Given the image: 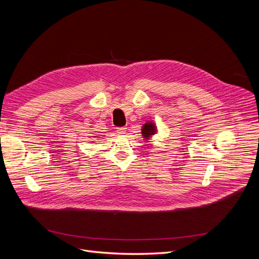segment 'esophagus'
Instances as JSON below:
<instances>
[{"label":"esophagus","mask_w":259,"mask_h":259,"mask_svg":"<svg viewBox=\"0 0 259 259\" xmlns=\"http://www.w3.org/2000/svg\"><path fill=\"white\" fill-rule=\"evenodd\" d=\"M125 132H126V127H119V128H116V133H117V134H120V135L125 134Z\"/></svg>","instance_id":"esophagus-1"}]
</instances>
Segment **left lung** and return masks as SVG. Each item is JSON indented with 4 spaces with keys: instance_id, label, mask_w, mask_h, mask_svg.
I'll return each instance as SVG.
<instances>
[{
    "instance_id": "obj_1",
    "label": "left lung",
    "mask_w": 259,
    "mask_h": 259,
    "mask_svg": "<svg viewBox=\"0 0 259 259\" xmlns=\"http://www.w3.org/2000/svg\"><path fill=\"white\" fill-rule=\"evenodd\" d=\"M158 134V127L153 121H146V123L142 126V135L146 142L150 143V139Z\"/></svg>"
}]
</instances>
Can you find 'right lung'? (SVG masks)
<instances>
[{"label":"right lung","instance_id":"1","mask_svg":"<svg viewBox=\"0 0 259 259\" xmlns=\"http://www.w3.org/2000/svg\"><path fill=\"white\" fill-rule=\"evenodd\" d=\"M93 137H94V138H97V136H93Z\"/></svg>","mask_w":259,"mask_h":259}]
</instances>
